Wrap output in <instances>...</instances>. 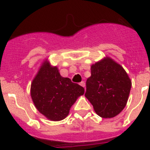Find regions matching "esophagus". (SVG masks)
Instances as JSON below:
<instances>
[{"mask_svg":"<svg viewBox=\"0 0 150 150\" xmlns=\"http://www.w3.org/2000/svg\"><path fill=\"white\" fill-rule=\"evenodd\" d=\"M80 86H82V87H86V83H85V82H83V81H82V82H80Z\"/></svg>","mask_w":150,"mask_h":150,"instance_id":"obj_1","label":"esophagus"}]
</instances>
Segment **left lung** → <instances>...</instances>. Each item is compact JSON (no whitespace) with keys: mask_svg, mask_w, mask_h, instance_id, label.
I'll return each instance as SVG.
<instances>
[{"mask_svg":"<svg viewBox=\"0 0 150 150\" xmlns=\"http://www.w3.org/2000/svg\"><path fill=\"white\" fill-rule=\"evenodd\" d=\"M131 87L132 80L123 67L106 56L91 65L85 96L97 115L112 118L125 107Z\"/></svg>","mask_w":150,"mask_h":150,"instance_id":"1","label":"left lung"}]
</instances>
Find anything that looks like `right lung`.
Wrapping results in <instances>:
<instances>
[{
    "label": "right lung",
    "mask_w": 150,
    "mask_h": 150,
    "mask_svg": "<svg viewBox=\"0 0 150 150\" xmlns=\"http://www.w3.org/2000/svg\"><path fill=\"white\" fill-rule=\"evenodd\" d=\"M84 88L60 75L48 59L42 62L32 81L30 96L38 111L46 118L59 121L68 116L71 106L84 94Z\"/></svg>",
    "instance_id": "add662e5"
}]
</instances>
